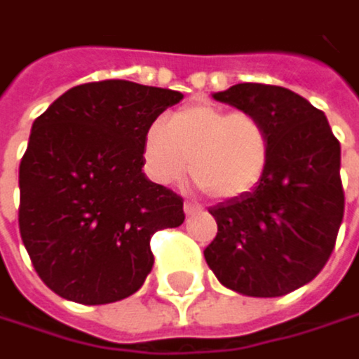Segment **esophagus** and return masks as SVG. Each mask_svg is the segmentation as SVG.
Segmentation results:
<instances>
[{
  "mask_svg": "<svg viewBox=\"0 0 359 359\" xmlns=\"http://www.w3.org/2000/svg\"><path fill=\"white\" fill-rule=\"evenodd\" d=\"M182 210H184V214H187V216H193V214L201 212V208H199V205H195V203H191V201H184Z\"/></svg>",
  "mask_w": 359,
  "mask_h": 359,
  "instance_id": "esophagus-1",
  "label": "esophagus"
}]
</instances>
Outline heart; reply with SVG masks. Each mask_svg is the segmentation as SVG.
Instances as JSON below:
<instances>
[{
	"label": "heart",
	"mask_w": 359,
	"mask_h": 359,
	"mask_svg": "<svg viewBox=\"0 0 359 359\" xmlns=\"http://www.w3.org/2000/svg\"><path fill=\"white\" fill-rule=\"evenodd\" d=\"M141 160L158 184L179 182L189 168L208 195L235 199L266 175L270 137L250 111L229 114L214 104H189L147 128Z\"/></svg>",
	"instance_id": "1"
}]
</instances>
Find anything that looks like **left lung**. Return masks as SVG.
Wrapping results in <instances>:
<instances>
[{
	"instance_id": "obj_1",
	"label": "left lung",
	"mask_w": 359,
	"mask_h": 359,
	"mask_svg": "<svg viewBox=\"0 0 359 359\" xmlns=\"http://www.w3.org/2000/svg\"><path fill=\"white\" fill-rule=\"evenodd\" d=\"M212 97L262 120L270 162L255 189L210 208L218 235L205 262L235 293L287 295L308 285L334 248L345 210L341 145L324 111L285 87L239 83Z\"/></svg>"
}]
</instances>
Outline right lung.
<instances>
[{
  "mask_svg": "<svg viewBox=\"0 0 359 359\" xmlns=\"http://www.w3.org/2000/svg\"><path fill=\"white\" fill-rule=\"evenodd\" d=\"M180 91L130 81L68 89L31 128L20 162L18 224L41 280L102 306L141 289L151 235L184 220L182 199L143 172L147 128Z\"/></svg>",
  "mask_w": 359,
  "mask_h": 359,
  "instance_id": "right-lung-1",
  "label": "right lung"
}]
</instances>
